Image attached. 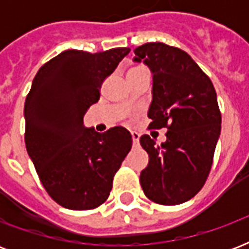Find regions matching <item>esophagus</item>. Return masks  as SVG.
Masks as SVG:
<instances>
[{"label":"esophagus","instance_id":"1","mask_svg":"<svg viewBox=\"0 0 249 249\" xmlns=\"http://www.w3.org/2000/svg\"><path fill=\"white\" fill-rule=\"evenodd\" d=\"M132 140H133V144H138L140 143V133L137 132H132Z\"/></svg>","mask_w":249,"mask_h":249}]
</instances>
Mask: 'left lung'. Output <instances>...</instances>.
Here are the masks:
<instances>
[{
  "label": "left lung",
  "instance_id": "obj_1",
  "mask_svg": "<svg viewBox=\"0 0 249 249\" xmlns=\"http://www.w3.org/2000/svg\"><path fill=\"white\" fill-rule=\"evenodd\" d=\"M134 62L152 72L150 128H168L166 141L156 144L141 137L148 165L141 186L150 200L177 205L190 200L204 186L221 133V112L214 86L186 52L163 42L134 49Z\"/></svg>",
  "mask_w": 249,
  "mask_h": 249
}]
</instances>
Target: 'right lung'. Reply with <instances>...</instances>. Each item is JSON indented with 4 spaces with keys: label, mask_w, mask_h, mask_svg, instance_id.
<instances>
[{
    "label": "right lung",
    "mask_w": 249,
    "mask_h": 249,
    "mask_svg": "<svg viewBox=\"0 0 249 249\" xmlns=\"http://www.w3.org/2000/svg\"><path fill=\"white\" fill-rule=\"evenodd\" d=\"M129 52L66 50L33 79L24 105L25 147L45 190L64 208L86 211L105 203L132 148V136L123 126L105 133L84 126L102 83Z\"/></svg>",
    "instance_id": "1"
}]
</instances>
